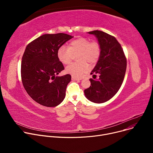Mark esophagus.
Here are the masks:
<instances>
[{
    "instance_id": "1",
    "label": "esophagus",
    "mask_w": 153,
    "mask_h": 153,
    "mask_svg": "<svg viewBox=\"0 0 153 153\" xmlns=\"http://www.w3.org/2000/svg\"><path fill=\"white\" fill-rule=\"evenodd\" d=\"M72 80H80L81 79H79V78H77V77H72Z\"/></svg>"
}]
</instances>
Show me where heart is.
Masks as SVG:
<instances>
[{"label":"heart","mask_w":153,"mask_h":153,"mask_svg":"<svg viewBox=\"0 0 153 153\" xmlns=\"http://www.w3.org/2000/svg\"><path fill=\"white\" fill-rule=\"evenodd\" d=\"M101 53V47L96 41L90 42L85 37H79L70 42L68 47H60L57 50V57L64 65H68L72 60L73 55L77 54L79 63H73L67 67L65 71L75 77H81L88 72L89 67L86 62L94 63L99 59Z\"/></svg>","instance_id":"b5f03b06"}]
</instances>
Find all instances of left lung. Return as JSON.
Wrapping results in <instances>:
<instances>
[{"mask_svg":"<svg viewBox=\"0 0 153 153\" xmlns=\"http://www.w3.org/2000/svg\"><path fill=\"white\" fill-rule=\"evenodd\" d=\"M88 33L97 38L101 53L90 73L93 77L98 74L99 77L90 79L91 86L84 90V93L90 101L102 103L111 99L120 89L126 72V59L120 44L114 36L99 30Z\"/></svg>","mask_w":153,"mask_h":153,"instance_id":"8db88e82","label":"left lung"}]
</instances>
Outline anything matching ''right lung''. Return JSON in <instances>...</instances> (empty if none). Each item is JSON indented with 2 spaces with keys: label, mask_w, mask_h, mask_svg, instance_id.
Here are the masks:
<instances>
[{
  "label": "right lung",
  "mask_w": 153,
  "mask_h": 153,
  "mask_svg": "<svg viewBox=\"0 0 153 153\" xmlns=\"http://www.w3.org/2000/svg\"><path fill=\"white\" fill-rule=\"evenodd\" d=\"M73 36L65 33L46 34L27 46L21 63V77L24 88L37 103L54 107L64 100L70 74L57 76L64 67L57 50Z\"/></svg>",
  "instance_id": "add662e5"
}]
</instances>
